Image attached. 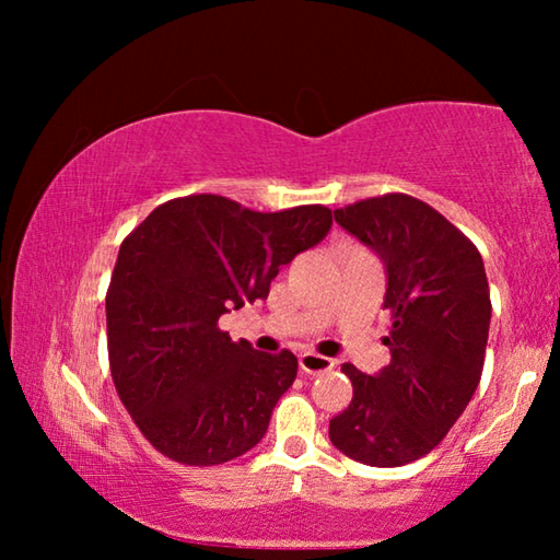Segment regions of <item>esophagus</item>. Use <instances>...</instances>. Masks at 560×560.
<instances>
[{
  "mask_svg": "<svg viewBox=\"0 0 560 560\" xmlns=\"http://www.w3.org/2000/svg\"><path fill=\"white\" fill-rule=\"evenodd\" d=\"M334 365H336L334 360L326 358V355H318V353H303V355H299V368H301L303 373H308V375L326 373Z\"/></svg>",
  "mask_w": 560,
  "mask_h": 560,
  "instance_id": "34e87169",
  "label": "esophagus"
}]
</instances>
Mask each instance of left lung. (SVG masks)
<instances>
[{
	"instance_id": "8db88e82",
	"label": "left lung",
	"mask_w": 560,
	"mask_h": 560,
	"mask_svg": "<svg viewBox=\"0 0 560 560\" xmlns=\"http://www.w3.org/2000/svg\"><path fill=\"white\" fill-rule=\"evenodd\" d=\"M385 264L390 365L365 375L343 363L353 400L330 420L346 457L402 467L430 454L459 420L481 381L491 301L485 261L428 202L390 192L334 212Z\"/></svg>"
}]
</instances>
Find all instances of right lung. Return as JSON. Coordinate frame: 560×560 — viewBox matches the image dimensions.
Wrapping results in <instances>:
<instances>
[{
	"mask_svg": "<svg viewBox=\"0 0 560 560\" xmlns=\"http://www.w3.org/2000/svg\"><path fill=\"white\" fill-rule=\"evenodd\" d=\"M324 205L254 212L220 195L155 207L120 244L106 293L120 402L153 447L189 467L242 457L296 381L291 350L259 353L217 326L328 234Z\"/></svg>",
	"mask_w": 560,
	"mask_h": 560,
	"instance_id": "1",
	"label": "right lung"
}]
</instances>
